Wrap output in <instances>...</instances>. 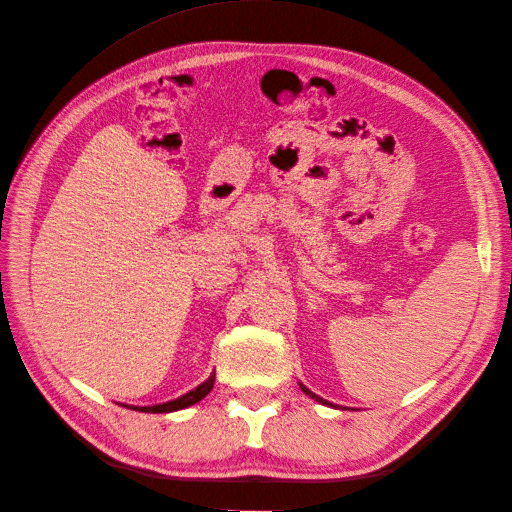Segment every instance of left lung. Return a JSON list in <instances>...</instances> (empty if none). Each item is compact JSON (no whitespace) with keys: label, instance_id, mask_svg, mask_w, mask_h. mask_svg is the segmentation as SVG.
Returning a JSON list of instances; mask_svg holds the SVG:
<instances>
[{"label":"left lung","instance_id":"left-lung-1","mask_svg":"<svg viewBox=\"0 0 512 512\" xmlns=\"http://www.w3.org/2000/svg\"><path fill=\"white\" fill-rule=\"evenodd\" d=\"M299 386H301V391H303L305 395H309V397H312V399H316V401H318V404H322V406H333V404H331V401H327V399H322V397H318L316 393H312V391H309V389H307V386H303L301 382H299Z\"/></svg>","mask_w":512,"mask_h":512}]
</instances>
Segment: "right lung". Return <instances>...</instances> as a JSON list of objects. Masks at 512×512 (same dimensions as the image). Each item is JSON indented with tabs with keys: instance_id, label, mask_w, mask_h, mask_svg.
<instances>
[{
	"instance_id": "obj_1",
	"label": "right lung",
	"mask_w": 512,
	"mask_h": 512,
	"mask_svg": "<svg viewBox=\"0 0 512 512\" xmlns=\"http://www.w3.org/2000/svg\"><path fill=\"white\" fill-rule=\"evenodd\" d=\"M213 382H215V371L203 384H198L196 389H192L190 393H185V395H181V397H177L173 401H166V404H158V406H126V408H132L136 412H149V414L177 412V410H183V408H190V406L198 404L200 399H205V395H209V391L213 389Z\"/></svg>"
}]
</instances>
